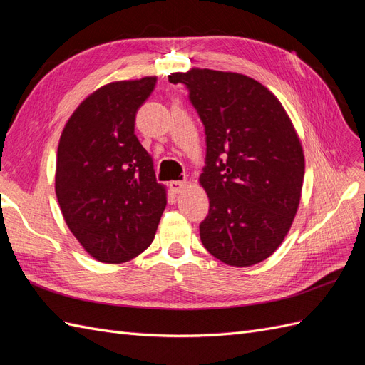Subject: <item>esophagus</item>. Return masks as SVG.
Segmentation results:
<instances>
[{
  "label": "esophagus",
  "mask_w": 365,
  "mask_h": 365,
  "mask_svg": "<svg viewBox=\"0 0 365 365\" xmlns=\"http://www.w3.org/2000/svg\"><path fill=\"white\" fill-rule=\"evenodd\" d=\"M187 185H189V182H187V181H172V182L169 184L170 190H172L173 193H180V192H182Z\"/></svg>",
  "instance_id": "obj_1"
}]
</instances>
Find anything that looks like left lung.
<instances>
[{
	"label": "left lung",
	"mask_w": 365,
	"mask_h": 365,
	"mask_svg": "<svg viewBox=\"0 0 365 365\" xmlns=\"http://www.w3.org/2000/svg\"><path fill=\"white\" fill-rule=\"evenodd\" d=\"M169 82L187 88L205 129L202 245L230 267L268 259L302 196L304 155L292 121L268 88L244 74L193 68Z\"/></svg>",
	"instance_id": "obj_1"
}]
</instances>
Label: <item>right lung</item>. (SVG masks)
<instances>
[{"instance_id":"1","label":"right lung","mask_w":365,"mask_h":365,"mask_svg":"<svg viewBox=\"0 0 365 365\" xmlns=\"http://www.w3.org/2000/svg\"><path fill=\"white\" fill-rule=\"evenodd\" d=\"M157 77L98 88L65 125L58 148L56 196L65 222L97 260L123 263L155 237L165 189L135 129Z\"/></svg>"}]
</instances>
